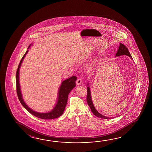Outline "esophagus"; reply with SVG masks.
I'll use <instances>...</instances> for the list:
<instances>
[{"label":"esophagus","instance_id":"1","mask_svg":"<svg viewBox=\"0 0 152 152\" xmlns=\"http://www.w3.org/2000/svg\"><path fill=\"white\" fill-rule=\"evenodd\" d=\"M82 83V78H79L77 79V81H76V83H77V84L78 85Z\"/></svg>","mask_w":152,"mask_h":152}]
</instances>
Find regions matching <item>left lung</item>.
I'll list each match as a JSON object with an SVG mask.
<instances>
[{"label": "left lung", "mask_w": 152, "mask_h": 152, "mask_svg": "<svg viewBox=\"0 0 152 152\" xmlns=\"http://www.w3.org/2000/svg\"><path fill=\"white\" fill-rule=\"evenodd\" d=\"M122 55H126L127 56H129L130 58L132 59V56L130 55L129 51H128V49H127L126 47L124 45V44H122L121 43H120L119 49L117 51V53L115 55V57L118 56H120ZM87 97H86V101H87V104L88 105V106L90 107V109L91 110V111L94 115L96 116V117L102 118V119H112V118H109V117H105L103 115L100 114L99 112L97 111V110L95 108L94 105L93 104L92 100V96H91V91H90V88L88 86V83H87Z\"/></svg>", "instance_id": "8db88e82"}]
</instances>
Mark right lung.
I'll use <instances>...</instances> for the list:
<instances>
[{
    "label": "right lung",
    "mask_w": 152,
    "mask_h": 152,
    "mask_svg": "<svg viewBox=\"0 0 152 152\" xmlns=\"http://www.w3.org/2000/svg\"><path fill=\"white\" fill-rule=\"evenodd\" d=\"M30 45L28 49L31 46ZM28 50L25 52V54L23 56L18 66L16 75V91L18 94V99L20 100L21 104L22 105L25 109L27 110L30 113L34 115L35 117L39 118L40 119H53L60 117L65 110L66 105L67 104V102L68 96L70 92L73 89V88L76 86V80H77V77L76 76H72L67 80H64L61 84L60 85L59 92H58V101L55 107L49 112L47 113H39L33 111V110L30 109L27 105L26 104L24 100L23 99L22 95L20 91V85L19 83V71L20 66L22 64L23 60L25 57L26 55L28 53Z\"/></svg>",
    "instance_id": "1"
}]
</instances>
